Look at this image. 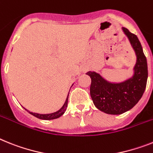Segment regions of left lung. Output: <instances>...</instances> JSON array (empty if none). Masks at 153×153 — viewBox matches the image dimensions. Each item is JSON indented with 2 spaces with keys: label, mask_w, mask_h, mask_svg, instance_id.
Listing matches in <instances>:
<instances>
[{
  "label": "left lung",
  "mask_w": 153,
  "mask_h": 153,
  "mask_svg": "<svg viewBox=\"0 0 153 153\" xmlns=\"http://www.w3.org/2000/svg\"><path fill=\"white\" fill-rule=\"evenodd\" d=\"M124 33L130 40L137 56L134 74L119 84L105 81L99 74L88 71L91 78L90 95L96 108L108 114H121L134 107L144 93L148 79V66L141 43L137 36L126 28Z\"/></svg>",
  "instance_id": "left-lung-1"
}]
</instances>
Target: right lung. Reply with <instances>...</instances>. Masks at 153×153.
I'll return each instance as SVG.
<instances>
[{
  "instance_id": "add662e5",
  "label": "right lung",
  "mask_w": 153,
  "mask_h": 153,
  "mask_svg": "<svg viewBox=\"0 0 153 153\" xmlns=\"http://www.w3.org/2000/svg\"><path fill=\"white\" fill-rule=\"evenodd\" d=\"M68 96L67 97L66 101H65V104L64 106H62V108L61 110H59L58 111L55 113H53V114H36V113H33V112H29V110H27V111H29V114L33 115L36 117L39 118V119H42V120H53V119H57V118L60 117L61 115H63V114L66 111L67 107H68Z\"/></svg>"
}]
</instances>
